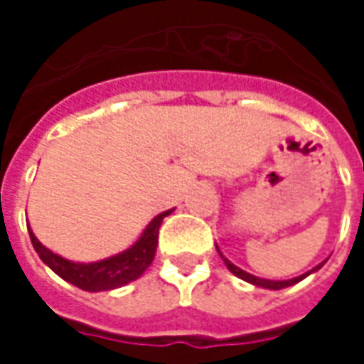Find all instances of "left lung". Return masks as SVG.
<instances>
[{"mask_svg":"<svg viewBox=\"0 0 364 364\" xmlns=\"http://www.w3.org/2000/svg\"><path fill=\"white\" fill-rule=\"evenodd\" d=\"M216 250H218V245H216ZM218 253H220V257L224 259V263H226V267L230 269V273H234L237 279H242V281L252 282V284H255V287H261V289H269V290H281V289H287V287H292V284H296V282H300L302 279H306L308 274H312L314 271H318V269L326 263V261H321L320 265H316V267L310 269L308 273L300 274V277H294V279H287V281H271V279H261V277H255V274L247 273V271H244V269L236 267L232 261H228L224 255H222L220 250H218Z\"/></svg>","mask_w":364,"mask_h":364,"instance_id":"left-lung-1","label":"left lung"}]
</instances>
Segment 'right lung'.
<instances>
[{
    "instance_id": "right-lung-1",
    "label": "right lung",
    "mask_w": 364,
    "mask_h": 364,
    "mask_svg": "<svg viewBox=\"0 0 364 364\" xmlns=\"http://www.w3.org/2000/svg\"><path fill=\"white\" fill-rule=\"evenodd\" d=\"M171 213H173V208L158 214L144 228L140 237L124 252L111 255L107 259L93 261V263H77V261L64 259L62 255L44 247L36 240L33 230H28V236H31V242H33V247L38 253V257L44 261V265H48L58 277H62L70 284H75L77 289L87 290V292H101V290L124 287L128 282L142 277L144 271L150 267L154 255H156L159 226H161L164 218Z\"/></svg>"
}]
</instances>
